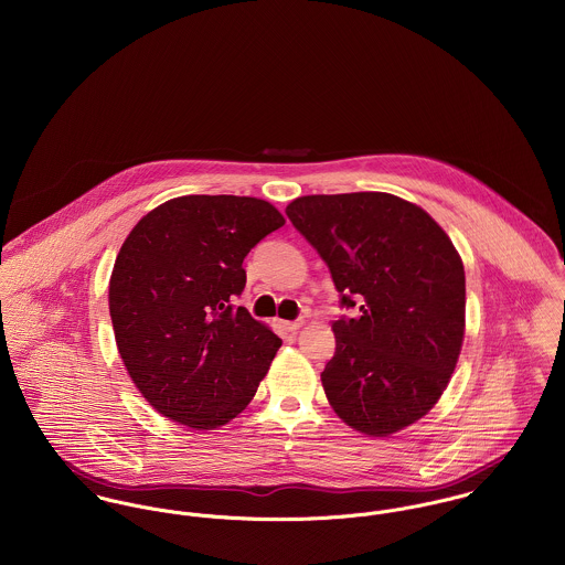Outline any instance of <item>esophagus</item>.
Here are the masks:
<instances>
[{
    "mask_svg": "<svg viewBox=\"0 0 565 565\" xmlns=\"http://www.w3.org/2000/svg\"><path fill=\"white\" fill-rule=\"evenodd\" d=\"M282 326H285V330H287V332H298V330H300V326H302V320H296V322H285Z\"/></svg>",
    "mask_w": 565,
    "mask_h": 565,
    "instance_id": "1",
    "label": "esophagus"
}]
</instances>
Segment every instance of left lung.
<instances>
[{"label": "left lung", "instance_id": "left-lung-1", "mask_svg": "<svg viewBox=\"0 0 565 565\" xmlns=\"http://www.w3.org/2000/svg\"><path fill=\"white\" fill-rule=\"evenodd\" d=\"M339 291L334 356L322 372L334 413L387 437L424 417L455 372L466 328V271L439 224L392 193L305 195L287 206Z\"/></svg>", "mask_w": 565, "mask_h": 565}]
</instances>
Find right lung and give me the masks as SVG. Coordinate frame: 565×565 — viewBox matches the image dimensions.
Listing matches in <instances>:
<instances>
[{"instance_id": "right-lung-1", "label": "right lung", "mask_w": 565, "mask_h": 565, "mask_svg": "<svg viewBox=\"0 0 565 565\" xmlns=\"http://www.w3.org/2000/svg\"><path fill=\"white\" fill-rule=\"evenodd\" d=\"M282 224L265 200L182 195L121 245L108 287L115 341L164 417L211 430L254 398L282 341L233 302L245 287L243 258Z\"/></svg>"}]
</instances>
